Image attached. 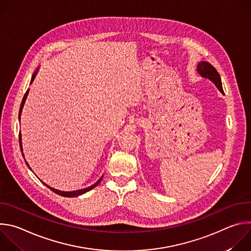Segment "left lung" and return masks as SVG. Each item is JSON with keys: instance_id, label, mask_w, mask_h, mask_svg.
Instances as JSON below:
<instances>
[{"instance_id": "8db88e82", "label": "left lung", "mask_w": 251, "mask_h": 251, "mask_svg": "<svg viewBox=\"0 0 251 251\" xmlns=\"http://www.w3.org/2000/svg\"><path fill=\"white\" fill-rule=\"evenodd\" d=\"M197 70L199 75L203 77V78H207L210 81H212L218 87V89L223 93H224V89H223V85H222V79L221 76L218 73V70L214 68L209 62L206 61H200L197 67Z\"/></svg>"}]
</instances>
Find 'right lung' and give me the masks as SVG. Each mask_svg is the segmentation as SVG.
<instances>
[{
    "label": "right lung",
    "mask_w": 251,
    "mask_h": 251,
    "mask_svg": "<svg viewBox=\"0 0 251 251\" xmlns=\"http://www.w3.org/2000/svg\"><path fill=\"white\" fill-rule=\"evenodd\" d=\"M39 69H40V67L39 68H37V70H35V73L32 75V76H31V80H30V83H32V81H33V79L35 78V75H37V74H38V71H39ZM27 94H28V89L26 90V92H25V96H24V98H23V101H22V103H21V107H20V112H19V119H21V114H22V111H23V108H24V105H25V99H26V97H27ZM20 146H21V151H22V154H23V156H24V153H23V146H22V136H21V132H20ZM24 159H25V156H24ZM25 164L27 165V167L29 168V170H31L30 169V167L28 166V164L26 163V161H25ZM102 177H103V176L99 178V180L94 184V185H92V186H90V187H88V188H85V189H81V190H77V191H73V192H62V191H59V190H56V189H53V188H51V187H50V186H48L46 183H44V182H42L45 186H47L50 190H51L52 192H54L55 194H57V195H59V196H61V197H66V198H74V197H78V196H81V195H83V194H85V193H87V192H89L90 190H92L93 188H95L100 182H101V180H102Z\"/></svg>",
    "instance_id": "obj_1"
}]
</instances>
